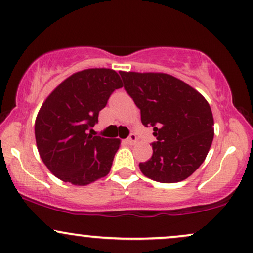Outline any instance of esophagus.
<instances>
[{
	"instance_id": "34e87169",
	"label": "esophagus",
	"mask_w": 253,
	"mask_h": 253,
	"mask_svg": "<svg viewBox=\"0 0 253 253\" xmlns=\"http://www.w3.org/2000/svg\"><path fill=\"white\" fill-rule=\"evenodd\" d=\"M136 141H138V136H136L135 134H130L128 138L126 139V142L128 145H134Z\"/></svg>"
}]
</instances>
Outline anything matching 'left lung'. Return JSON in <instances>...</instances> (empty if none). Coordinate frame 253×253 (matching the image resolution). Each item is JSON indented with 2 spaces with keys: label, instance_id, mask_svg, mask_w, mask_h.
I'll list each match as a JSON object with an SVG mask.
<instances>
[{
  "label": "left lung",
  "instance_id": "obj_1",
  "mask_svg": "<svg viewBox=\"0 0 253 253\" xmlns=\"http://www.w3.org/2000/svg\"><path fill=\"white\" fill-rule=\"evenodd\" d=\"M124 87L153 127L157 141L151 159L140 163L142 174L154 181L178 182L205 160L213 140V115L206 99L190 84L165 73L120 72Z\"/></svg>",
  "mask_w": 253,
  "mask_h": 253
}]
</instances>
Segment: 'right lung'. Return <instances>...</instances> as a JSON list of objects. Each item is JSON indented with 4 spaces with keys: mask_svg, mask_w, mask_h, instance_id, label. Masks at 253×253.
<instances>
[{
    "mask_svg": "<svg viewBox=\"0 0 253 253\" xmlns=\"http://www.w3.org/2000/svg\"><path fill=\"white\" fill-rule=\"evenodd\" d=\"M123 86L113 69H84L61 82L42 103L35 120L36 146L60 180L84 186L111 171L120 140L87 130L97 123L111 94Z\"/></svg>",
    "mask_w": 253,
    "mask_h": 253,
    "instance_id": "right-lung-1",
    "label": "right lung"
}]
</instances>
